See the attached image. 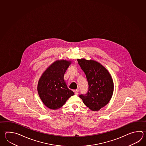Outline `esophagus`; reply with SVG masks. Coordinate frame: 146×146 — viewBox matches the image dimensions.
<instances>
[{"mask_svg": "<svg viewBox=\"0 0 146 146\" xmlns=\"http://www.w3.org/2000/svg\"><path fill=\"white\" fill-rule=\"evenodd\" d=\"M74 92L75 95H78V89H76V90H75Z\"/></svg>", "mask_w": 146, "mask_h": 146, "instance_id": "1", "label": "esophagus"}]
</instances>
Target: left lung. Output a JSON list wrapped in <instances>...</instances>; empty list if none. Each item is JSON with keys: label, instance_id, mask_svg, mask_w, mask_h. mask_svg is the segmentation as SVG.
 Instances as JSON below:
<instances>
[{"label": "left lung", "instance_id": "8db88e82", "mask_svg": "<svg viewBox=\"0 0 146 146\" xmlns=\"http://www.w3.org/2000/svg\"><path fill=\"white\" fill-rule=\"evenodd\" d=\"M88 84L86 94L79 96L92 111H98L107 104L113 92V82L107 70L99 63L85 59H78Z\"/></svg>", "mask_w": 146, "mask_h": 146}]
</instances>
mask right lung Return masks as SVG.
<instances>
[{
  "label": "right lung",
  "instance_id": "right-lung-1",
  "mask_svg": "<svg viewBox=\"0 0 146 146\" xmlns=\"http://www.w3.org/2000/svg\"><path fill=\"white\" fill-rule=\"evenodd\" d=\"M70 61L59 60L48 68L39 79L37 86L38 95L45 106L50 109L62 107L74 93L68 89L64 80V75Z\"/></svg>",
  "mask_w": 146,
  "mask_h": 146
}]
</instances>
